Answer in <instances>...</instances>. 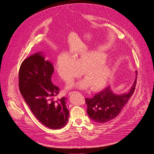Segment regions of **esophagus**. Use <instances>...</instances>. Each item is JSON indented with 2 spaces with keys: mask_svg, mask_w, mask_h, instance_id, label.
Returning a JSON list of instances; mask_svg holds the SVG:
<instances>
[{
  "mask_svg": "<svg viewBox=\"0 0 154 154\" xmlns=\"http://www.w3.org/2000/svg\"><path fill=\"white\" fill-rule=\"evenodd\" d=\"M77 93L76 91H72V92H71V93H69V96L72 95V94H75V93Z\"/></svg>",
  "mask_w": 154,
  "mask_h": 154,
  "instance_id": "obj_1",
  "label": "esophagus"
}]
</instances>
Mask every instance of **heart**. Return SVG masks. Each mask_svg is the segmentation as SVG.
Here are the masks:
<instances>
[{"mask_svg": "<svg viewBox=\"0 0 154 154\" xmlns=\"http://www.w3.org/2000/svg\"><path fill=\"white\" fill-rule=\"evenodd\" d=\"M108 55L99 51H87L72 57L67 53L60 54L57 59L56 70L60 77L66 83L72 82L81 74L85 79L69 84L72 88L85 90L91 86L94 91L103 88L113 75V70L105 63Z\"/></svg>", "mask_w": 154, "mask_h": 154, "instance_id": "heart-1", "label": "heart"}]
</instances>
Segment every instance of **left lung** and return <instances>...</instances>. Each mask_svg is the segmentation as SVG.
<instances>
[{
	"label": "left lung",
	"mask_w": 154,
	"mask_h": 154,
	"mask_svg": "<svg viewBox=\"0 0 154 154\" xmlns=\"http://www.w3.org/2000/svg\"><path fill=\"white\" fill-rule=\"evenodd\" d=\"M134 83L128 91L118 94L113 93L110 86H107L93 98H86L87 113L90 118L97 123L107 122L116 118L133 95L137 83V71Z\"/></svg>",
	"instance_id": "left-lung-1"
}]
</instances>
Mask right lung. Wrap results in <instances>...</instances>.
Returning a JSON list of instances; mask_svg holds the SVG:
<instances>
[{
    "mask_svg": "<svg viewBox=\"0 0 154 154\" xmlns=\"http://www.w3.org/2000/svg\"><path fill=\"white\" fill-rule=\"evenodd\" d=\"M54 68L42 52L35 53L22 63L19 72L21 95L31 112L43 125L60 129L66 124L69 112L64 97L55 99L59 93L51 77Z\"/></svg>",
    "mask_w": 154,
    "mask_h": 154,
    "instance_id": "1",
    "label": "right lung"
}]
</instances>
